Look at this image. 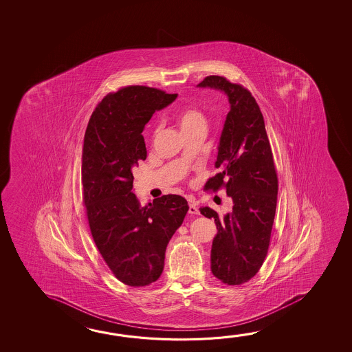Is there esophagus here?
<instances>
[{"instance_id": "esophagus-1", "label": "esophagus", "mask_w": 352, "mask_h": 352, "mask_svg": "<svg viewBox=\"0 0 352 352\" xmlns=\"http://www.w3.org/2000/svg\"><path fill=\"white\" fill-rule=\"evenodd\" d=\"M188 212L190 213L191 216H196V214H199V208H196L194 204H190L189 205V211Z\"/></svg>"}]
</instances>
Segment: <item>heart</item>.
<instances>
[{
  "label": "heart",
  "instance_id": "heart-1",
  "mask_svg": "<svg viewBox=\"0 0 352 352\" xmlns=\"http://www.w3.org/2000/svg\"><path fill=\"white\" fill-rule=\"evenodd\" d=\"M201 121H204V116L200 111L195 109H185L179 116V124L182 129L192 126Z\"/></svg>",
  "mask_w": 352,
  "mask_h": 352
}]
</instances>
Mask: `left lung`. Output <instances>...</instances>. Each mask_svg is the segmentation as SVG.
<instances>
[{"mask_svg": "<svg viewBox=\"0 0 352 352\" xmlns=\"http://www.w3.org/2000/svg\"><path fill=\"white\" fill-rule=\"evenodd\" d=\"M199 88L225 93L230 102L214 167L206 190L225 186L231 212L219 217L210 208L200 212L214 219L217 234L211 248V271L227 285L247 283L264 263L276 212L277 175L259 105L252 93L221 76H208Z\"/></svg>", "mask_w": 352, "mask_h": 352, "instance_id": "1", "label": "left lung"}]
</instances>
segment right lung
Returning <instances> with one entry per match:
<instances>
[{
    "label": "right lung",
    "mask_w": 352,
    "mask_h": 352,
    "mask_svg": "<svg viewBox=\"0 0 352 352\" xmlns=\"http://www.w3.org/2000/svg\"><path fill=\"white\" fill-rule=\"evenodd\" d=\"M178 94L144 86L109 93L88 122L82 151L87 217L99 253L116 278L140 287L155 283L166 249L189 210L183 196L163 195L142 208L133 168L147 157L144 125Z\"/></svg>",
    "instance_id": "obj_1"
}]
</instances>
